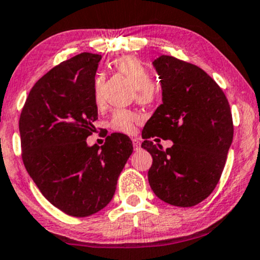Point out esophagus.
<instances>
[{"mask_svg":"<svg viewBox=\"0 0 260 260\" xmlns=\"http://www.w3.org/2000/svg\"><path fill=\"white\" fill-rule=\"evenodd\" d=\"M133 146L135 150H140L141 148V140H140L139 138H134L133 139Z\"/></svg>","mask_w":260,"mask_h":260,"instance_id":"1","label":"esophagus"}]
</instances>
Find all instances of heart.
<instances>
[{"label": "heart", "mask_w": 260, "mask_h": 260, "mask_svg": "<svg viewBox=\"0 0 260 260\" xmlns=\"http://www.w3.org/2000/svg\"><path fill=\"white\" fill-rule=\"evenodd\" d=\"M110 66L119 74L124 75L131 81L136 88V99L142 104L152 103L157 98V89L152 83V75L150 70L133 55H124L112 61ZM103 77L97 76L93 82V101L95 106L103 103ZM141 120L139 114L126 109H118L110 118V127L124 134H133L135 124Z\"/></svg>", "instance_id": "1"}]
</instances>
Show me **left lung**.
Segmentation results:
<instances>
[{
	"label": "left lung",
	"mask_w": 260,
	"mask_h": 260,
	"mask_svg": "<svg viewBox=\"0 0 260 260\" xmlns=\"http://www.w3.org/2000/svg\"><path fill=\"white\" fill-rule=\"evenodd\" d=\"M163 103L146 122L141 147L152 156L148 183L174 206L190 208L209 197L222 174L233 139L229 101L200 67L162 55L153 61ZM172 139L163 150L149 139ZM157 140V139H156Z\"/></svg>",
	"instance_id": "8db88e82"
}]
</instances>
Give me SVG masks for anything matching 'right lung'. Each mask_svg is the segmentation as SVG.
Returning <instances> with one entry per match:
<instances>
[{"mask_svg":"<svg viewBox=\"0 0 260 260\" xmlns=\"http://www.w3.org/2000/svg\"><path fill=\"white\" fill-rule=\"evenodd\" d=\"M102 55L82 52L45 74L29 92L19 118L22 158L39 190L70 216L106 208L130 154L129 136L114 133L89 147L98 109L93 82Z\"/></svg>","mask_w":260,"mask_h":260,"instance_id":"obj_1","label":"right lung"}]
</instances>
